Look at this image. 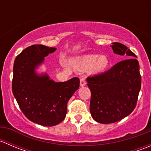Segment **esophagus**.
I'll return each mask as SVG.
<instances>
[{"instance_id":"34e87169","label":"esophagus","mask_w":151,"mask_h":151,"mask_svg":"<svg viewBox=\"0 0 151 151\" xmlns=\"http://www.w3.org/2000/svg\"><path fill=\"white\" fill-rule=\"evenodd\" d=\"M85 85H86V81H85L84 77H83V78L80 79V86H85Z\"/></svg>"}]
</instances>
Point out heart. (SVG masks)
<instances>
[{
	"mask_svg": "<svg viewBox=\"0 0 151 151\" xmlns=\"http://www.w3.org/2000/svg\"><path fill=\"white\" fill-rule=\"evenodd\" d=\"M77 66L83 69L88 68L92 73H99L104 71L108 66L107 58L98 55H88L75 60Z\"/></svg>",
	"mask_w": 151,
	"mask_h": 151,
	"instance_id": "obj_1",
	"label": "heart"
}]
</instances>
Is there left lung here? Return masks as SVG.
Here are the masks:
<instances>
[{"mask_svg": "<svg viewBox=\"0 0 151 151\" xmlns=\"http://www.w3.org/2000/svg\"><path fill=\"white\" fill-rule=\"evenodd\" d=\"M114 53L124 56L108 71L87 77L91 92L90 111L97 122L108 124L130 115L137 102L141 75L137 55L119 42L112 43Z\"/></svg>", "mask_w": 151, "mask_h": 151, "instance_id": "obj_1", "label": "left lung"}]
</instances>
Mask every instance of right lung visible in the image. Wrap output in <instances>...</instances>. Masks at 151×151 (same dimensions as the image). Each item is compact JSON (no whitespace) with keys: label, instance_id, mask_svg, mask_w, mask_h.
<instances>
[{"label":"right lung","instance_id":"1","mask_svg":"<svg viewBox=\"0 0 151 151\" xmlns=\"http://www.w3.org/2000/svg\"><path fill=\"white\" fill-rule=\"evenodd\" d=\"M56 48L34 45L16 57L13 67L12 92L22 113L33 123L53 126L64 120L67 103L80 87V79L55 83L47 74L39 76L35 68Z\"/></svg>","mask_w":151,"mask_h":151}]
</instances>
